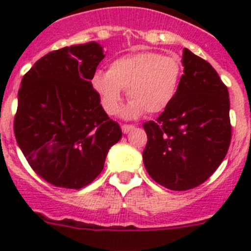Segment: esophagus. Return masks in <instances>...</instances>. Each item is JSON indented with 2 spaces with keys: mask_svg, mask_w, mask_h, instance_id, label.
Segmentation results:
<instances>
[{
  "mask_svg": "<svg viewBox=\"0 0 251 251\" xmlns=\"http://www.w3.org/2000/svg\"><path fill=\"white\" fill-rule=\"evenodd\" d=\"M132 129H134V126H132V124H123V126H122V130H123V133H128Z\"/></svg>",
  "mask_w": 251,
  "mask_h": 251,
  "instance_id": "esophagus-1",
  "label": "esophagus"
}]
</instances>
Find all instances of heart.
I'll list each match as a JSON object with an SVG mask.
<instances>
[{
	"label": "heart",
	"instance_id": "obj_1",
	"mask_svg": "<svg viewBox=\"0 0 251 251\" xmlns=\"http://www.w3.org/2000/svg\"><path fill=\"white\" fill-rule=\"evenodd\" d=\"M182 72V63L177 56L143 51L114 60L109 72L95 73L92 84L109 114L119 112L123 89L128 90L132 100L126 109L127 117L143 112L157 114L176 97Z\"/></svg>",
	"mask_w": 251,
	"mask_h": 251
}]
</instances>
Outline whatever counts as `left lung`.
I'll use <instances>...</instances> for the list:
<instances>
[{
  "mask_svg": "<svg viewBox=\"0 0 251 251\" xmlns=\"http://www.w3.org/2000/svg\"><path fill=\"white\" fill-rule=\"evenodd\" d=\"M185 66L176 97L156 122L143 124V163L157 183L186 191L203 183L225 158L231 142L227 86L214 68L183 49Z\"/></svg>",
  "mask_w": 251,
  "mask_h": 251,
  "instance_id": "left-lung-1",
  "label": "left lung"
}]
</instances>
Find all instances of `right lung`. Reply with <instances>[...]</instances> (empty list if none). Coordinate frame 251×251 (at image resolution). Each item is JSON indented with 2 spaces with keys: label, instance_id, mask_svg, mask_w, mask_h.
<instances>
[{
  "label": "right lung",
  "instance_id": "obj_1",
  "mask_svg": "<svg viewBox=\"0 0 251 251\" xmlns=\"http://www.w3.org/2000/svg\"><path fill=\"white\" fill-rule=\"evenodd\" d=\"M103 59L97 43L66 46L37 60L22 77L15 137L35 174L56 187L92 183L122 137L92 84Z\"/></svg>",
  "mask_w": 251,
  "mask_h": 251
}]
</instances>
